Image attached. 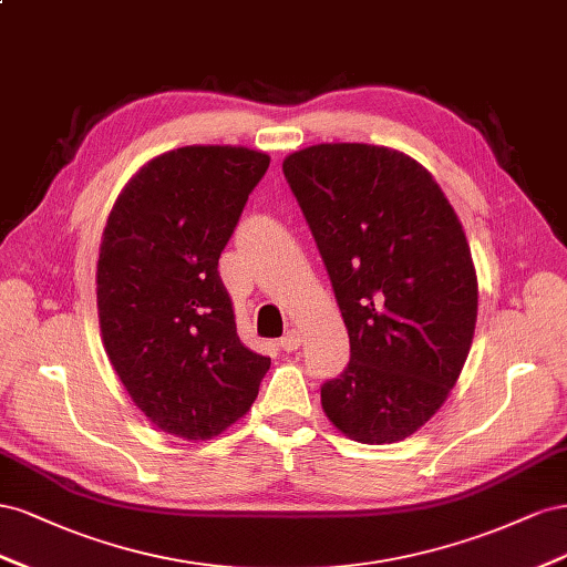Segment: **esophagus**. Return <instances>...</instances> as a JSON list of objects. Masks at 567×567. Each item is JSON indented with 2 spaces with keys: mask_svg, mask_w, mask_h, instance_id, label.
<instances>
[{
  "mask_svg": "<svg viewBox=\"0 0 567 567\" xmlns=\"http://www.w3.org/2000/svg\"><path fill=\"white\" fill-rule=\"evenodd\" d=\"M278 347L282 349V351H297L299 347H301V334H299V330H287L285 332V337H280V342H278Z\"/></svg>",
  "mask_w": 567,
  "mask_h": 567,
  "instance_id": "obj_1",
  "label": "esophagus"
}]
</instances>
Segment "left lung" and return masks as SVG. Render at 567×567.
<instances>
[{
  "mask_svg": "<svg viewBox=\"0 0 567 567\" xmlns=\"http://www.w3.org/2000/svg\"><path fill=\"white\" fill-rule=\"evenodd\" d=\"M349 330L344 373L320 386L349 440L392 444L440 411L477 320L463 225L415 158L359 142L313 144L282 161Z\"/></svg>",
  "mask_w": 567,
  "mask_h": 567,
  "instance_id": "1",
  "label": "left lung"
}]
</instances>
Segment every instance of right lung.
<instances>
[{
  "label": "right lung",
  "mask_w": 567,
  "mask_h": 567,
  "mask_svg": "<svg viewBox=\"0 0 567 567\" xmlns=\"http://www.w3.org/2000/svg\"><path fill=\"white\" fill-rule=\"evenodd\" d=\"M270 156L192 144L152 158L113 204L96 261L109 361L135 406L183 440H212L245 415L270 368L239 342L218 275Z\"/></svg>",
  "instance_id": "add662e5"
}]
</instances>
